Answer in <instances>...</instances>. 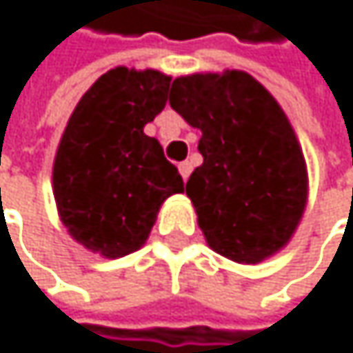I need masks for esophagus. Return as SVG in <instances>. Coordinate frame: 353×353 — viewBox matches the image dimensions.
<instances>
[{
    "instance_id": "34e87169",
    "label": "esophagus",
    "mask_w": 353,
    "mask_h": 353,
    "mask_svg": "<svg viewBox=\"0 0 353 353\" xmlns=\"http://www.w3.org/2000/svg\"><path fill=\"white\" fill-rule=\"evenodd\" d=\"M178 169H180V175L184 178V182L188 180V175H190V171H192V165L188 163V161H182L180 165H178Z\"/></svg>"
}]
</instances>
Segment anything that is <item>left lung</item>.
Segmentation results:
<instances>
[{
	"label": "left lung",
	"instance_id": "1",
	"mask_svg": "<svg viewBox=\"0 0 353 353\" xmlns=\"http://www.w3.org/2000/svg\"><path fill=\"white\" fill-rule=\"evenodd\" d=\"M169 104L203 134V165L186 194L209 247L257 263L287 245L303 215L307 173L272 94L243 70L201 72L173 79Z\"/></svg>",
	"mask_w": 353,
	"mask_h": 353
}]
</instances>
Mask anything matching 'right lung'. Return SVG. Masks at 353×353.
Wrapping results in <instances>:
<instances>
[{
    "instance_id": "1",
    "label": "right lung",
    "mask_w": 353,
    "mask_h": 353,
    "mask_svg": "<svg viewBox=\"0 0 353 353\" xmlns=\"http://www.w3.org/2000/svg\"><path fill=\"white\" fill-rule=\"evenodd\" d=\"M171 77L117 66L72 110L54 161V196L70 236L104 257L138 251L163 201L184 192L178 167L144 134Z\"/></svg>"
}]
</instances>
